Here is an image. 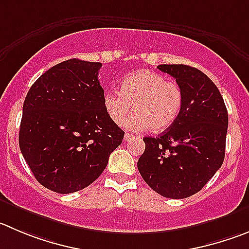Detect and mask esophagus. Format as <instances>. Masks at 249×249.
I'll use <instances>...</instances> for the list:
<instances>
[{
	"mask_svg": "<svg viewBox=\"0 0 249 249\" xmlns=\"http://www.w3.org/2000/svg\"><path fill=\"white\" fill-rule=\"evenodd\" d=\"M131 139H132V135H131V134H129V132H126V134L124 135V140L125 141H130Z\"/></svg>",
	"mask_w": 249,
	"mask_h": 249,
	"instance_id": "34e87169",
	"label": "esophagus"
}]
</instances>
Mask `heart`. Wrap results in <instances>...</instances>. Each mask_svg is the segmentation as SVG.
Masks as SVG:
<instances>
[{"mask_svg": "<svg viewBox=\"0 0 249 249\" xmlns=\"http://www.w3.org/2000/svg\"><path fill=\"white\" fill-rule=\"evenodd\" d=\"M104 109L114 123L120 124L130 109L125 126L130 130L160 132L171 126L180 113L183 90L178 83L161 73L140 70L123 78L120 92L109 90L103 97Z\"/></svg>", "mask_w": 249, "mask_h": 249, "instance_id": "heart-1", "label": "heart"}]
</instances>
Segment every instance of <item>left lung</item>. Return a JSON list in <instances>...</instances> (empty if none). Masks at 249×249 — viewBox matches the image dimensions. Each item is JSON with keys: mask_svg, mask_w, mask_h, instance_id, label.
Listing matches in <instances>:
<instances>
[{"mask_svg": "<svg viewBox=\"0 0 249 249\" xmlns=\"http://www.w3.org/2000/svg\"><path fill=\"white\" fill-rule=\"evenodd\" d=\"M183 90L176 122L157 138H143L138 161L141 177L156 193L184 199L204 188L225 159L229 114L221 93L200 70L159 65Z\"/></svg>", "mask_w": 249, "mask_h": 249, "instance_id": "left-lung-1", "label": "left lung"}]
</instances>
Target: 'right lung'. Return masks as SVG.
<instances>
[{
	"label": "right lung",
	"instance_id": "obj_1",
	"mask_svg": "<svg viewBox=\"0 0 249 249\" xmlns=\"http://www.w3.org/2000/svg\"><path fill=\"white\" fill-rule=\"evenodd\" d=\"M101 62L55 65L33 83L23 104L19 148L43 187L70 194L92 184L122 143L98 81Z\"/></svg>",
	"mask_w": 249,
	"mask_h": 249
}]
</instances>
